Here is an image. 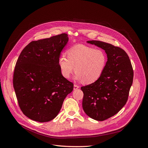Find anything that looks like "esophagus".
Returning a JSON list of instances; mask_svg holds the SVG:
<instances>
[{
    "mask_svg": "<svg viewBox=\"0 0 148 148\" xmlns=\"http://www.w3.org/2000/svg\"><path fill=\"white\" fill-rule=\"evenodd\" d=\"M79 86H78V85H77V84H74V90H75V89H78V88H79Z\"/></svg>",
    "mask_w": 148,
    "mask_h": 148,
    "instance_id": "34e87169",
    "label": "esophagus"
}]
</instances>
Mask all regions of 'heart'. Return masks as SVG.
<instances>
[{
	"instance_id": "heart-1",
	"label": "heart",
	"mask_w": 148,
	"mask_h": 148,
	"mask_svg": "<svg viewBox=\"0 0 148 148\" xmlns=\"http://www.w3.org/2000/svg\"><path fill=\"white\" fill-rule=\"evenodd\" d=\"M66 53L67 58L61 54L58 59L60 73L65 78L69 79L75 70L77 80L90 84L98 80L103 74L107 56L103 50L77 44Z\"/></svg>"
}]
</instances>
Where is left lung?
<instances>
[{
    "mask_svg": "<svg viewBox=\"0 0 148 148\" xmlns=\"http://www.w3.org/2000/svg\"><path fill=\"white\" fill-rule=\"evenodd\" d=\"M105 50L107 62L100 78L81 88L82 106L90 118L103 121L118 113L126 104L134 72L127 53L119 47L100 41H88Z\"/></svg>",
    "mask_w": 148,
    "mask_h": 148,
    "instance_id": "1",
    "label": "left lung"
}]
</instances>
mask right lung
Returning <instances> with one entry per match:
<instances>
[{
    "instance_id": "1",
    "label": "right lung",
    "mask_w": 148,
    "mask_h": 148,
    "mask_svg": "<svg viewBox=\"0 0 148 148\" xmlns=\"http://www.w3.org/2000/svg\"><path fill=\"white\" fill-rule=\"evenodd\" d=\"M66 34L33 41L21 52L15 64L13 86L21 110L30 119L49 122L58 114L74 84L58 65Z\"/></svg>"
}]
</instances>
